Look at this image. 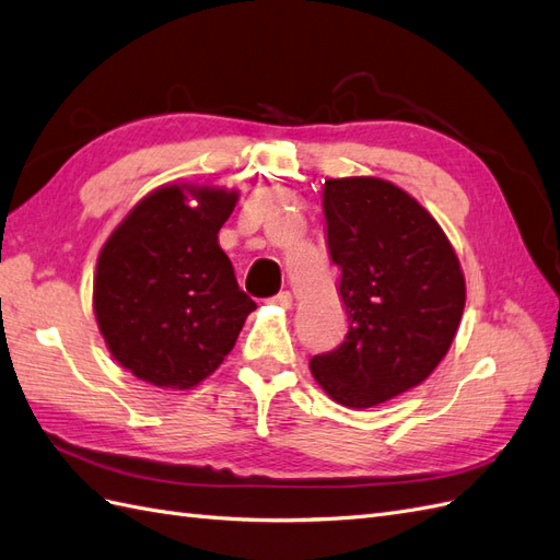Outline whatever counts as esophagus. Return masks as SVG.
I'll use <instances>...</instances> for the list:
<instances>
[{"label": "esophagus", "mask_w": 560, "mask_h": 560, "mask_svg": "<svg viewBox=\"0 0 560 560\" xmlns=\"http://www.w3.org/2000/svg\"><path fill=\"white\" fill-rule=\"evenodd\" d=\"M269 303H275L279 307H291L293 305V295L289 291H281L275 298H269Z\"/></svg>", "instance_id": "1"}]
</instances>
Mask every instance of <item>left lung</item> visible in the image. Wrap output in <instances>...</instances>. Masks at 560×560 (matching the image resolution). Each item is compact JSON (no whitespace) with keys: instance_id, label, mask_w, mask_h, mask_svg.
<instances>
[{"instance_id":"8db88e82","label":"left lung","mask_w":560,"mask_h":560,"mask_svg":"<svg viewBox=\"0 0 560 560\" xmlns=\"http://www.w3.org/2000/svg\"><path fill=\"white\" fill-rule=\"evenodd\" d=\"M324 218L348 334L310 369L336 402L376 407L447 354L466 305L464 271L433 214L385 179H326Z\"/></svg>"}]
</instances>
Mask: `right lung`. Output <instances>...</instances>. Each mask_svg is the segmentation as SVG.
<instances>
[{
  "instance_id": "right-lung-1",
  "label": "right lung",
  "mask_w": 560,
  "mask_h": 560,
  "mask_svg": "<svg viewBox=\"0 0 560 560\" xmlns=\"http://www.w3.org/2000/svg\"><path fill=\"white\" fill-rule=\"evenodd\" d=\"M236 200V191L212 186H161L139 200L98 253V331L137 378L158 388H194L224 362L257 307L238 289L218 243Z\"/></svg>"
}]
</instances>
